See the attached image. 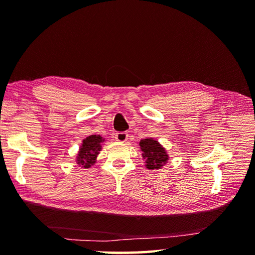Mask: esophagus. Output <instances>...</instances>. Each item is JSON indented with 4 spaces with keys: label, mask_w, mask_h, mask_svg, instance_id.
Masks as SVG:
<instances>
[{
    "label": "esophagus",
    "mask_w": 255,
    "mask_h": 255,
    "mask_svg": "<svg viewBox=\"0 0 255 255\" xmlns=\"http://www.w3.org/2000/svg\"><path fill=\"white\" fill-rule=\"evenodd\" d=\"M115 139L118 142H126L128 140V133L127 132H116L115 133Z\"/></svg>",
    "instance_id": "34e87169"
}]
</instances>
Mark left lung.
<instances>
[{
  "instance_id": "1",
  "label": "left lung",
  "mask_w": 255,
  "mask_h": 255,
  "mask_svg": "<svg viewBox=\"0 0 255 255\" xmlns=\"http://www.w3.org/2000/svg\"><path fill=\"white\" fill-rule=\"evenodd\" d=\"M140 150L142 151L144 166L148 170H160L169 161V154L165 148L158 140L144 138L139 141Z\"/></svg>"
}]
</instances>
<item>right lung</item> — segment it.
Wrapping results in <instances>:
<instances>
[{
    "label": "right lung",
    "instance_id": "1",
    "mask_svg": "<svg viewBox=\"0 0 255 255\" xmlns=\"http://www.w3.org/2000/svg\"><path fill=\"white\" fill-rule=\"evenodd\" d=\"M104 141L105 138H103L100 134H91L83 139L77 158H75L77 164L82 169H90L92 165H94L97 155L102 150V143Z\"/></svg>",
    "mask_w": 255,
    "mask_h": 255
}]
</instances>
